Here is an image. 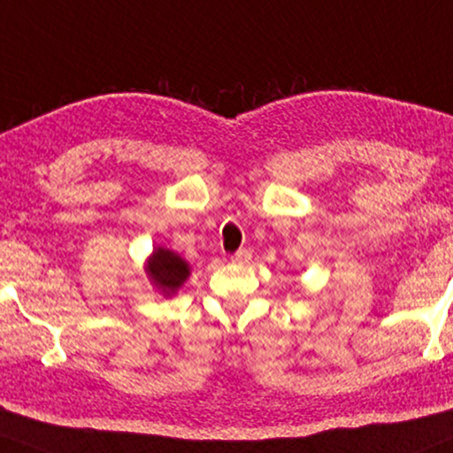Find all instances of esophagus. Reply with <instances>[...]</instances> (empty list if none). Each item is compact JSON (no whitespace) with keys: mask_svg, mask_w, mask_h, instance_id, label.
I'll return each mask as SVG.
<instances>
[{"mask_svg":"<svg viewBox=\"0 0 453 453\" xmlns=\"http://www.w3.org/2000/svg\"><path fill=\"white\" fill-rule=\"evenodd\" d=\"M250 250H246V249H240L236 255L232 257V263H236V265H244V263H249L250 261Z\"/></svg>","mask_w":453,"mask_h":453,"instance_id":"1","label":"esophagus"}]
</instances>
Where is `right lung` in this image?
<instances>
[{
    "mask_svg": "<svg viewBox=\"0 0 453 453\" xmlns=\"http://www.w3.org/2000/svg\"><path fill=\"white\" fill-rule=\"evenodd\" d=\"M144 272L148 280H150L152 288L158 295H163L165 299H171L180 293L181 286L186 284V280L190 278L192 267L186 259H181V255H177L175 250L165 249V246H157L152 250L144 263Z\"/></svg>",
    "mask_w": 453,
    "mask_h": 453,
    "instance_id": "1",
    "label": "right lung"
}]
</instances>
